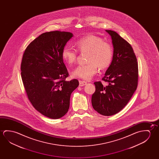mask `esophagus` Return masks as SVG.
Returning <instances> with one entry per match:
<instances>
[{
  "instance_id": "1",
  "label": "esophagus",
  "mask_w": 159,
  "mask_h": 159,
  "mask_svg": "<svg viewBox=\"0 0 159 159\" xmlns=\"http://www.w3.org/2000/svg\"><path fill=\"white\" fill-rule=\"evenodd\" d=\"M87 83L84 81H79V85L81 86H83L86 85Z\"/></svg>"
}]
</instances>
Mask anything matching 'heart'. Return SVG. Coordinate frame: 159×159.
<instances>
[{
	"mask_svg": "<svg viewBox=\"0 0 159 159\" xmlns=\"http://www.w3.org/2000/svg\"><path fill=\"white\" fill-rule=\"evenodd\" d=\"M76 50L80 52H88L87 64L79 65L72 72L75 78L85 80H90L98 71V67L104 70L108 68L112 61L113 50L111 45L100 37L89 35L79 39L75 43ZM77 52L68 46H65L61 52L63 60L69 65L75 63Z\"/></svg>",
	"mask_w": 159,
	"mask_h": 159,
	"instance_id": "b5f03b06",
	"label": "heart"
}]
</instances>
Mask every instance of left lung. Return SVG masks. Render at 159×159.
<instances>
[{"label":"left lung","mask_w":159,"mask_h":159,"mask_svg":"<svg viewBox=\"0 0 159 159\" xmlns=\"http://www.w3.org/2000/svg\"><path fill=\"white\" fill-rule=\"evenodd\" d=\"M106 31L111 37L114 48L112 60L102 80L94 83L95 91L92 95L94 109L104 116H111L127 105L138 84V64L131 45L116 32Z\"/></svg>","instance_id":"1"}]
</instances>
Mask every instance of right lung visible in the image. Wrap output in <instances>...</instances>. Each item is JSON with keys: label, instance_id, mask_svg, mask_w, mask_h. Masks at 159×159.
<instances>
[{"label": "right lung", "instance_id": "obj_1", "mask_svg": "<svg viewBox=\"0 0 159 159\" xmlns=\"http://www.w3.org/2000/svg\"><path fill=\"white\" fill-rule=\"evenodd\" d=\"M73 37L70 32L54 31L40 35L26 47L21 63V75L29 101L38 111L57 119L68 111L72 92L79 86L69 76L61 52Z\"/></svg>", "mask_w": 159, "mask_h": 159}]
</instances>
